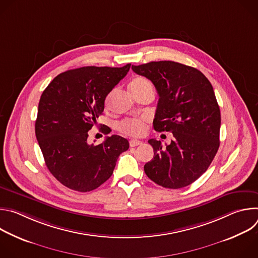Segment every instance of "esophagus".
Masks as SVG:
<instances>
[{
	"instance_id": "34e87169",
	"label": "esophagus",
	"mask_w": 258,
	"mask_h": 258,
	"mask_svg": "<svg viewBox=\"0 0 258 258\" xmlns=\"http://www.w3.org/2000/svg\"><path fill=\"white\" fill-rule=\"evenodd\" d=\"M142 143H143V142H142V141H140V140L133 139V140H131V141H130V146H131V147H136V146L141 145Z\"/></svg>"
}]
</instances>
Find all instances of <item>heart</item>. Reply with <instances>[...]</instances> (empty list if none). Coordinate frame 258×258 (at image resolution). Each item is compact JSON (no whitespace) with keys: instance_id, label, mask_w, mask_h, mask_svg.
<instances>
[{"instance_id":"heart-1","label":"heart","mask_w":258,"mask_h":258,"mask_svg":"<svg viewBox=\"0 0 258 258\" xmlns=\"http://www.w3.org/2000/svg\"><path fill=\"white\" fill-rule=\"evenodd\" d=\"M130 90L133 94H137L147 88H152L151 83L143 77H137L130 83ZM118 130L128 136H139L145 132V119L144 118H127L120 121L117 125Z\"/></svg>"}]
</instances>
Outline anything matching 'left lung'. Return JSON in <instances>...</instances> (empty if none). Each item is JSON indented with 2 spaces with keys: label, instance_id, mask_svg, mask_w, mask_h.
Wrapping results in <instances>:
<instances>
[{
  "label": "left lung",
  "instance_id": "1",
  "mask_svg": "<svg viewBox=\"0 0 258 258\" xmlns=\"http://www.w3.org/2000/svg\"><path fill=\"white\" fill-rule=\"evenodd\" d=\"M132 69L150 80L159 95L154 130L174 137L165 146L148 141L154 157L145 164V173L164 188L187 187L207 170L219 147L220 111L213 88L201 71L173 61Z\"/></svg>",
  "mask_w": 258,
  "mask_h": 258
}]
</instances>
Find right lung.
<instances>
[{"instance_id": "1", "label": "right lung", "mask_w": 258, "mask_h": 258, "mask_svg": "<svg viewBox=\"0 0 258 258\" xmlns=\"http://www.w3.org/2000/svg\"><path fill=\"white\" fill-rule=\"evenodd\" d=\"M122 67L86 66L60 73L43 92L35 137L46 165L63 186L90 192L112 175L118 156L128 149L120 136L88 143V132L104 111L107 95L127 75ZM107 135L108 128H102Z\"/></svg>"}]
</instances>
